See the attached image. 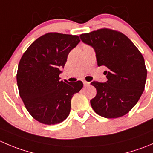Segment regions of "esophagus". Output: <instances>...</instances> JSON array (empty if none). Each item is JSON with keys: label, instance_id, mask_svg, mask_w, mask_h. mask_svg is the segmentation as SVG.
<instances>
[{"label": "esophagus", "instance_id": "34e87169", "mask_svg": "<svg viewBox=\"0 0 153 153\" xmlns=\"http://www.w3.org/2000/svg\"><path fill=\"white\" fill-rule=\"evenodd\" d=\"M90 84V82H86V81H83V85L84 86H87V85H88Z\"/></svg>", "mask_w": 153, "mask_h": 153}]
</instances>
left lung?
Wrapping results in <instances>:
<instances>
[{"label":"left lung","mask_w":153,"mask_h":153,"mask_svg":"<svg viewBox=\"0 0 153 153\" xmlns=\"http://www.w3.org/2000/svg\"><path fill=\"white\" fill-rule=\"evenodd\" d=\"M79 37L94 49L97 65L108 68L104 72L107 82H91L97 90L90 101L91 107L107 119L124 116L144 90L147 71L142 54L128 37L111 29H99Z\"/></svg>","instance_id":"left-lung-1"}]
</instances>
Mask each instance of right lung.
Returning <instances> with one entry per match:
<instances>
[{
	"label": "right lung",
	"instance_id": "right-lung-1",
	"mask_svg": "<svg viewBox=\"0 0 153 153\" xmlns=\"http://www.w3.org/2000/svg\"><path fill=\"white\" fill-rule=\"evenodd\" d=\"M79 41L78 36L48 33L23 54L16 75L19 91L28 113L39 123L58 124L69 116L71 98L83 84L60 81L59 74Z\"/></svg>",
	"mask_w": 153,
	"mask_h": 153
}]
</instances>
